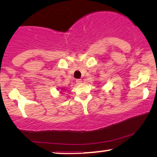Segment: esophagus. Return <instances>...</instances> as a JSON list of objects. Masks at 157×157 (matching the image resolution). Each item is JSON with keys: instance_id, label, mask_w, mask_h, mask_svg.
<instances>
[{"instance_id": "obj_1", "label": "esophagus", "mask_w": 157, "mask_h": 157, "mask_svg": "<svg viewBox=\"0 0 157 157\" xmlns=\"http://www.w3.org/2000/svg\"><path fill=\"white\" fill-rule=\"evenodd\" d=\"M76 82H77V84H80V83H82V80H81V79H78V80H76Z\"/></svg>"}]
</instances>
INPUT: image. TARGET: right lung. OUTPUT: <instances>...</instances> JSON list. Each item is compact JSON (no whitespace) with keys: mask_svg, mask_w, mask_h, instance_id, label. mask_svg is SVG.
<instances>
[{"mask_svg":"<svg viewBox=\"0 0 157 157\" xmlns=\"http://www.w3.org/2000/svg\"><path fill=\"white\" fill-rule=\"evenodd\" d=\"M62 89V90H63L64 89ZM60 93H62V92H60Z\"/></svg>","mask_w":157,"mask_h":157,"instance_id":"add662e5","label":"right lung"}]
</instances>
